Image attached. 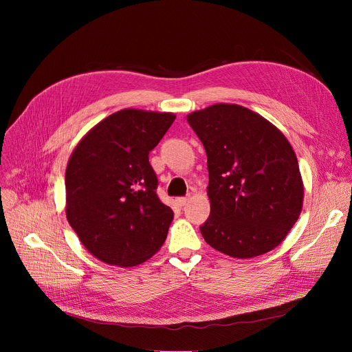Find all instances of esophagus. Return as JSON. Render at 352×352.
Here are the masks:
<instances>
[{
	"label": "esophagus",
	"mask_w": 352,
	"mask_h": 352,
	"mask_svg": "<svg viewBox=\"0 0 352 352\" xmlns=\"http://www.w3.org/2000/svg\"><path fill=\"white\" fill-rule=\"evenodd\" d=\"M177 201V206H179V207H184L188 202V198L187 197H181V198H177L175 199Z\"/></svg>",
	"instance_id": "obj_1"
}]
</instances>
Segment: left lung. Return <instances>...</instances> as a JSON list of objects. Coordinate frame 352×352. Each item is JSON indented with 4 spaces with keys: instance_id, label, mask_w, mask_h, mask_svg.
I'll use <instances>...</instances> for the list:
<instances>
[{
    "instance_id": "8db88e82",
    "label": "left lung",
    "mask_w": 352,
    "mask_h": 352,
    "mask_svg": "<svg viewBox=\"0 0 352 352\" xmlns=\"http://www.w3.org/2000/svg\"><path fill=\"white\" fill-rule=\"evenodd\" d=\"M187 121L207 153L211 214L206 243L232 258L278 247L302 210L304 182L285 135L254 111L218 102Z\"/></svg>"
}]
</instances>
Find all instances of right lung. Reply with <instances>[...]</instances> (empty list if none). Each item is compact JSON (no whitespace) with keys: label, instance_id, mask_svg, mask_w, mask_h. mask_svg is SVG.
Masks as SVG:
<instances>
[{"label":"right lung","instance_id":"1","mask_svg":"<svg viewBox=\"0 0 352 352\" xmlns=\"http://www.w3.org/2000/svg\"><path fill=\"white\" fill-rule=\"evenodd\" d=\"M175 120L173 113L124 108L80 140L65 171V215L87 251L121 268L158 252L173 210L155 194L148 154Z\"/></svg>","mask_w":352,"mask_h":352}]
</instances>
